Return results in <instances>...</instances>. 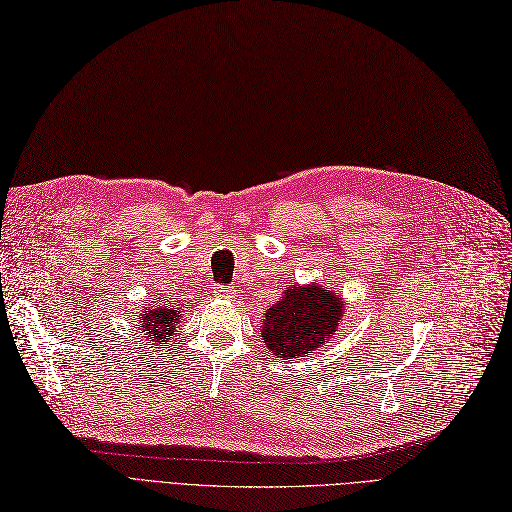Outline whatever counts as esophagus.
<instances>
[{
    "mask_svg": "<svg viewBox=\"0 0 512 512\" xmlns=\"http://www.w3.org/2000/svg\"><path fill=\"white\" fill-rule=\"evenodd\" d=\"M215 295L225 297V299H234L236 297V289H232V287H217Z\"/></svg>",
    "mask_w": 512,
    "mask_h": 512,
    "instance_id": "34e87169",
    "label": "esophagus"
}]
</instances>
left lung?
<instances>
[{
    "mask_svg": "<svg viewBox=\"0 0 512 512\" xmlns=\"http://www.w3.org/2000/svg\"><path fill=\"white\" fill-rule=\"evenodd\" d=\"M344 304L316 285H291L263 318V344L280 358L304 356L335 335Z\"/></svg>",
    "mask_w": 512,
    "mask_h": 512,
    "instance_id": "obj_1",
    "label": "left lung"
}]
</instances>
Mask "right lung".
<instances>
[{
  "mask_svg": "<svg viewBox=\"0 0 512 512\" xmlns=\"http://www.w3.org/2000/svg\"><path fill=\"white\" fill-rule=\"evenodd\" d=\"M179 310L168 306H149L145 308V314H141V320L135 325L141 329L139 333H145L149 342H166V339L175 333V325L179 323Z\"/></svg>",
  "mask_w": 512,
  "mask_h": 512,
  "instance_id": "add662e5",
  "label": "right lung"
}]
</instances>
